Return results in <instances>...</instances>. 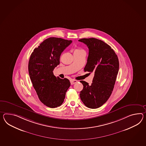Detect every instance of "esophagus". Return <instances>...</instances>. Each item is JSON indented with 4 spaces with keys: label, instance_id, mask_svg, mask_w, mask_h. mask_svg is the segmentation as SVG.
Returning <instances> with one entry per match:
<instances>
[{
    "label": "esophagus",
    "instance_id": "esophagus-1",
    "mask_svg": "<svg viewBox=\"0 0 146 146\" xmlns=\"http://www.w3.org/2000/svg\"><path fill=\"white\" fill-rule=\"evenodd\" d=\"M77 82H78V81L74 80H72L71 81V85H73V84H74L77 83Z\"/></svg>",
    "mask_w": 146,
    "mask_h": 146
}]
</instances>
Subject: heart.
<instances>
[{
    "label": "heart",
    "mask_w": 146,
    "mask_h": 146,
    "mask_svg": "<svg viewBox=\"0 0 146 146\" xmlns=\"http://www.w3.org/2000/svg\"><path fill=\"white\" fill-rule=\"evenodd\" d=\"M82 51H84V50L81 48H75L74 50V53H78V52H82Z\"/></svg>",
    "instance_id": "heart-1"
}]
</instances>
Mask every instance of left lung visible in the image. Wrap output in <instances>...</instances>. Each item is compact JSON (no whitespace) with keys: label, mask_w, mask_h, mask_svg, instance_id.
<instances>
[{"label":"left lung","mask_w":146,"mask_h":146,"mask_svg":"<svg viewBox=\"0 0 146 146\" xmlns=\"http://www.w3.org/2000/svg\"><path fill=\"white\" fill-rule=\"evenodd\" d=\"M78 41L84 43L89 48L84 70L94 74L91 85L80 81L83 89L80 96L86 107L96 109L106 103L112 92L119 71V60L113 49L101 40L90 38Z\"/></svg>","instance_id":"left-lung-1"}]
</instances>
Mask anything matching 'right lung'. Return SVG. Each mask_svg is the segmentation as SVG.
Here are the masks:
<instances>
[{"instance_id": "right-lung-1", "label": "right lung", "mask_w": 146, "mask_h": 146, "mask_svg": "<svg viewBox=\"0 0 146 146\" xmlns=\"http://www.w3.org/2000/svg\"><path fill=\"white\" fill-rule=\"evenodd\" d=\"M72 42L50 37L35 48L29 58V74L33 87L40 101L50 108L62 105L71 85L68 78L56 77L53 72L60 64L61 53Z\"/></svg>"}]
</instances>
